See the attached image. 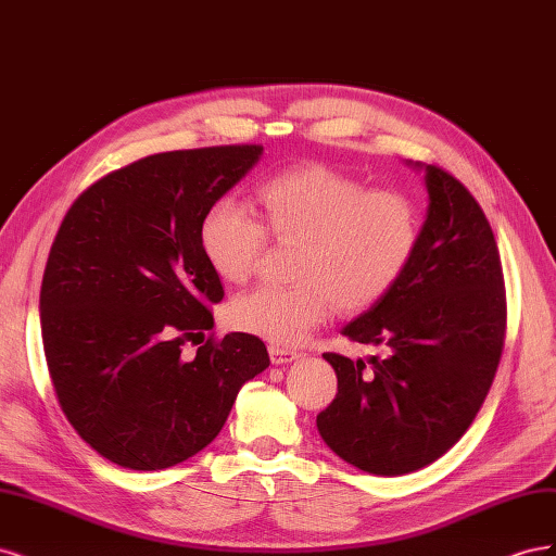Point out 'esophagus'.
I'll return each instance as SVG.
<instances>
[{
  "label": "esophagus",
  "mask_w": 556,
  "mask_h": 556,
  "mask_svg": "<svg viewBox=\"0 0 556 556\" xmlns=\"http://www.w3.org/2000/svg\"><path fill=\"white\" fill-rule=\"evenodd\" d=\"M268 355H271L274 364H290L294 359H299L301 355L296 350H288V348H280V345H271L268 348Z\"/></svg>",
  "instance_id": "1"
}]
</instances>
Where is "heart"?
<instances>
[{
  "mask_svg": "<svg viewBox=\"0 0 556 556\" xmlns=\"http://www.w3.org/2000/svg\"><path fill=\"white\" fill-rule=\"evenodd\" d=\"M257 201L264 225L233 199H217L199 225V245L213 271L245 282L268 243L301 241L294 285H262L229 304V323L276 345H296L333 308L357 313L390 292L417 245L410 201L327 166L311 164L266 180Z\"/></svg>",
  "mask_w": 556,
  "mask_h": 556,
  "instance_id": "heart-1",
  "label": "heart"
}]
</instances>
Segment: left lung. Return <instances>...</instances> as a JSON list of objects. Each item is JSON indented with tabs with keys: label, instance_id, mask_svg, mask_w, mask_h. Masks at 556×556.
Instances as JSON below:
<instances>
[{
	"label": "left lung",
	"instance_id": "obj_1",
	"mask_svg": "<svg viewBox=\"0 0 556 556\" xmlns=\"http://www.w3.org/2000/svg\"><path fill=\"white\" fill-rule=\"evenodd\" d=\"M429 206L408 266L378 304L343 327L382 357L323 355L339 394L317 431L339 457L374 476L435 462L473 422L490 392L506 331V292L490 223L464 185L433 164Z\"/></svg>",
	"mask_w": 556,
	"mask_h": 556
}]
</instances>
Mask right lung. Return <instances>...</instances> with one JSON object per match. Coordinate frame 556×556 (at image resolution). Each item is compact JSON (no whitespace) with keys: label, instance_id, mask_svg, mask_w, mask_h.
I'll return each instance as SVG.
<instances>
[{"label":"right lung","instance_id":"right-lung-1","mask_svg":"<svg viewBox=\"0 0 556 556\" xmlns=\"http://www.w3.org/2000/svg\"><path fill=\"white\" fill-rule=\"evenodd\" d=\"M264 153L215 146L150 155L83 192L64 215L41 282V336L60 406L109 462L162 470L204 450L266 345L233 331L194 359L225 290L199 225Z\"/></svg>","mask_w":556,"mask_h":556}]
</instances>
